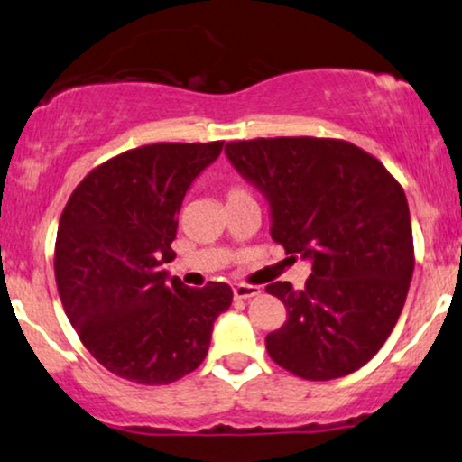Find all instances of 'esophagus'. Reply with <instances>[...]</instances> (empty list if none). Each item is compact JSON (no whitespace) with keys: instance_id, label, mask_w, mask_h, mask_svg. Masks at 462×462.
<instances>
[{"instance_id":"esophagus-1","label":"esophagus","mask_w":462,"mask_h":462,"mask_svg":"<svg viewBox=\"0 0 462 462\" xmlns=\"http://www.w3.org/2000/svg\"><path fill=\"white\" fill-rule=\"evenodd\" d=\"M256 295H261L259 286H253V284H236V286H233V297H236V299H253Z\"/></svg>"}]
</instances>
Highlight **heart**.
<instances>
[{
  "mask_svg": "<svg viewBox=\"0 0 462 462\" xmlns=\"http://www.w3.org/2000/svg\"><path fill=\"white\" fill-rule=\"evenodd\" d=\"M236 193H244V190H239V189H233V190H231V193H229V195H236Z\"/></svg>",
  "mask_w": 462,
  "mask_h": 462,
  "instance_id": "obj_1",
  "label": "heart"
}]
</instances>
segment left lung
<instances>
[{
	"instance_id": "left-lung-1",
	"label": "left lung",
	"mask_w": 462,
	"mask_h": 462,
	"mask_svg": "<svg viewBox=\"0 0 462 462\" xmlns=\"http://www.w3.org/2000/svg\"><path fill=\"white\" fill-rule=\"evenodd\" d=\"M226 159L269 203L272 239L311 263L305 289L267 286L286 322L265 346L305 380L361 369L397 325L414 273L410 208L384 165L328 137L229 142Z\"/></svg>"
}]
</instances>
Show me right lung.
Segmentation results:
<instances>
[{"mask_svg": "<svg viewBox=\"0 0 462 462\" xmlns=\"http://www.w3.org/2000/svg\"><path fill=\"white\" fill-rule=\"evenodd\" d=\"M223 142L134 148L88 173L59 220V297L85 348L137 384H171L208 355L214 320L229 310L225 282L189 289L170 278L178 212Z\"/></svg>", "mask_w": 462, "mask_h": 462, "instance_id": "add662e5", "label": "right lung"}]
</instances>
